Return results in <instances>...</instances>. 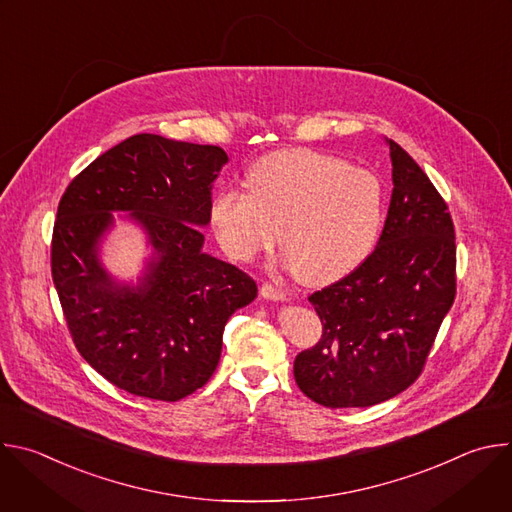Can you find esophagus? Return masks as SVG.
I'll list each match as a JSON object with an SVG mask.
<instances>
[{
    "label": "esophagus",
    "instance_id": "obj_1",
    "mask_svg": "<svg viewBox=\"0 0 512 512\" xmlns=\"http://www.w3.org/2000/svg\"><path fill=\"white\" fill-rule=\"evenodd\" d=\"M261 296H263L265 300H275V302H279V300H285V291H283L281 287L273 285V283H263V285H261Z\"/></svg>",
    "mask_w": 512,
    "mask_h": 512
}]
</instances>
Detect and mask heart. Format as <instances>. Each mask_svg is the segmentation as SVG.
Returning a JSON list of instances; mask_svg holds the SVG:
<instances>
[{"label": "heart", "instance_id": "1", "mask_svg": "<svg viewBox=\"0 0 512 512\" xmlns=\"http://www.w3.org/2000/svg\"><path fill=\"white\" fill-rule=\"evenodd\" d=\"M247 190L223 188L210 204L221 247L253 261L279 241L294 275L326 285L360 267L385 221L381 178L352 162L314 150H283L255 162Z\"/></svg>", "mask_w": 512, "mask_h": 512}]
</instances>
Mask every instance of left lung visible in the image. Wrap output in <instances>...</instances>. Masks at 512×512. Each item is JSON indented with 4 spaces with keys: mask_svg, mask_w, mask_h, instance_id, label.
Wrapping results in <instances>:
<instances>
[{
    "mask_svg": "<svg viewBox=\"0 0 512 512\" xmlns=\"http://www.w3.org/2000/svg\"><path fill=\"white\" fill-rule=\"evenodd\" d=\"M393 194L375 251L308 298L322 338L294 362L314 403L371 407L411 387L456 298V231L446 200L389 139Z\"/></svg>",
    "mask_w": 512,
    "mask_h": 512,
    "instance_id": "left-lung-1",
    "label": "left lung"
}]
</instances>
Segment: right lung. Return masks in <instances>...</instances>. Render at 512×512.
<instances>
[{
    "mask_svg": "<svg viewBox=\"0 0 512 512\" xmlns=\"http://www.w3.org/2000/svg\"><path fill=\"white\" fill-rule=\"evenodd\" d=\"M227 160L218 145L139 133L72 178L58 202L50 267L62 314L81 356L121 391L180 401L204 387L227 320L257 296L253 277L200 251ZM113 209H129L159 251L137 290L113 286L96 261Z\"/></svg>",
    "mask_w": 512,
    "mask_h": 512,
    "instance_id": "right-lung-1",
    "label": "right lung"
}]
</instances>
